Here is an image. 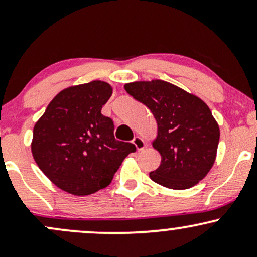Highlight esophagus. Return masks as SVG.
Returning <instances> with one entry per match:
<instances>
[{"mask_svg":"<svg viewBox=\"0 0 257 257\" xmlns=\"http://www.w3.org/2000/svg\"><path fill=\"white\" fill-rule=\"evenodd\" d=\"M133 144H134V146L137 147L138 151H140V150H143L144 147L146 146L145 141H144L140 137H135L134 139H133Z\"/></svg>","mask_w":257,"mask_h":257,"instance_id":"obj_1","label":"esophagus"}]
</instances>
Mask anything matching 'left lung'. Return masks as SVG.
Segmentation results:
<instances>
[{
    "mask_svg": "<svg viewBox=\"0 0 257 257\" xmlns=\"http://www.w3.org/2000/svg\"><path fill=\"white\" fill-rule=\"evenodd\" d=\"M126 93L151 110L158 125L153 147L162 161L150 178L173 190L197 185L213 167L219 124L203 100L166 81L133 82Z\"/></svg>",
    "mask_w": 257,
    "mask_h": 257,
    "instance_id": "obj_1",
    "label": "left lung"
}]
</instances>
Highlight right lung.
Instances as JSON below:
<instances>
[{"label":"right lung","instance_id":"add662e5","mask_svg":"<svg viewBox=\"0 0 257 257\" xmlns=\"http://www.w3.org/2000/svg\"><path fill=\"white\" fill-rule=\"evenodd\" d=\"M111 95V85L102 81L66 88L35 124V162L65 192L88 196L105 188L123 159L137 150L114 139L113 120L101 113Z\"/></svg>","mask_w":257,"mask_h":257}]
</instances>
